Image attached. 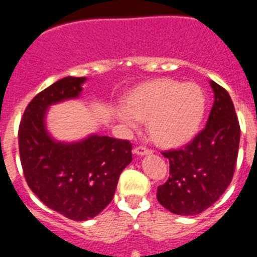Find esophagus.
Wrapping results in <instances>:
<instances>
[{
    "label": "esophagus",
    "mask_w": 257,
    "mask_h": 257,
    "mask_svg": "<svg viewBox=\"0 0 257 257\" xmlns=\"http://www.w3.org/2000/svg\"><path fill=\"white\" fill-rule=\"evenodd\" d=\"M134 153L138 154V156H145V154H151L152 151L149 148H147V147H144V145H139V147H136L134 149Z\"/></svg>",
    "instance_id": "1"
}]
</instances>
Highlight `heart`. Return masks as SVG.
<instances>
[{
    "label": "heart",
    "mask_w": 257,
    "mask_h": 257,
    "mask_svg": "<svg viewBox=\"0 0 257 257\" xmlns=\"http://www.w3.org/2000/svg\"><path fill=\"white\" fill-rule=\"evenodd\" d=\"M206 94L197 83L157 78L134 87L123 97L118 115L127 124L147 121L149 138L157 145L174 148L198 134L206 114Z\"/></svg>",
    "instance_id": "heart-1"
}]
</instances>
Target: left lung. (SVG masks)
I'll list each match as a JSON object with an SVG mask.
<instances>
[{"label": "left lung", "instance_id": "left-lung-1", "mask_svg": "<svg viewBox=\"0 0 257 257\" xmlns=\"http://www.w3.org/2000/svg\"><path fill=\"white\" fill-rule=\"evenodd\" d=\"M215 94L206 127L180 149L162 152L170 176L158 187L157 199L172 213L193 216L221 197L235 171L240 127L225 88L211 81Z\"/></svg>", "mask_w": 257, "mask_h": 257}]
</instances>
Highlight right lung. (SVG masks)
I'll return each mask as SVG.
<instances>
[{
	"label": "right lung",
	"mask_w": 257,
	"mask_h": 257,
	"mask_svg": "<svg viewBox=\"0 0 257 257\" xmlns=\"http://www.w3.org/2000/svg\"><path fill=\"white\" fill-rule=\"evenodd\" d=\"M85 77H65L36 95L19 124V153L28 187L51 210L76 221L91 219L112 202L119 175L133 161V144L90 136L76 144L55 143L45 128L47 106L77 97Z\"/></svg>",
	"instance_id": "1"
}]
</instances>
